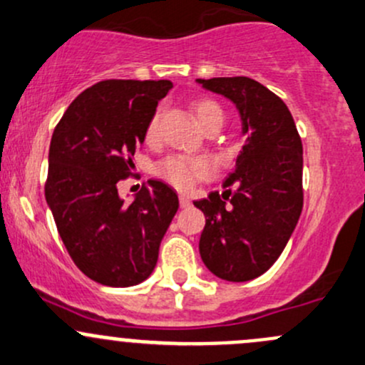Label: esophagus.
Listing matches in <instances>:
<instances>
[{
	"instance_id": "obj_1",
	"label": "esophagus",
	"mask_w": 365,
	"mask_h": 365,
	"mask_svg": "<svg viewBox=\"0 0 365 365\" xmlns=\"http://www.w3.org/2000/svg\"><path fill=\"white\" fill-rule=\"evenodd\" d=\"M180 206H182V208H189V206H190L189 195H185V194L180 195Z\"/></svg>"
}]
</instances>
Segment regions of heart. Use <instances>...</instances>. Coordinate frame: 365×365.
<instances>
[{"instance_id": "1", "label": "heart", "mask_w": 365, "mask_h": 365, "mask_svg": "<svg viewBox=\"0 0 365 365\" xmlns=\"http://www.w3.org/2000/svg\"><path fill=\"white\" fill-rule=\"evenodd\" d=\"M192 112L197 124L202 129L212 124H224V110L217 101L208 98L195 99L192 103ZM157 124H159V113H155L147 124L145 136L147 140H153L157 133ZM157 175L166 180L173 187L180 190H189L195 182L202 178H208L212 175V164L201 157H183L171 155L164 159L157 166Z\"/></svg>"}]
</instances>
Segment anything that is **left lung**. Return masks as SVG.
<instances>
[{
	"mask_svg": "<svg viewBox=\"0 0 365 365\" xmlns=\"http://www.w3.org/2000/svg\"><path fill=\"white\" fill-rule=\"evenodd\" d=\"M195 82L236 106L245 136L234 170L222 183L227 190L194 201L206 218L199 253L218 278L248 282L273 266L301 217V138L285 103L262 83L248 76ZM231 186L237 187L234 193Z\"/></svg>",
	"mask_w": 365,
	"mask_h": 365,
	"instance_id": "8db88e82",
	"label": "left lung"
}]
</instances>
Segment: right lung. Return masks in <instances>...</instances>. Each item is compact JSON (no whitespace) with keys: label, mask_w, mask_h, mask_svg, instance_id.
<instances>
[{"label":"right lung","mask_w":365,"mask_h":365,"mask_svg":"<svg viewBox=\"0 0 365 365\" xmlns=\"http://www.w3.org/2000/svg\"><path fill=\"white\" fill-rule=\"evenodd\" d=\"M171 87L170 80L98 82L53 129L45 199L73 262L101 285L145 282L178 210V195L159 180H148L131 205L117 190Z\"/></svg>","instance_id":"1"}]
</instances>
